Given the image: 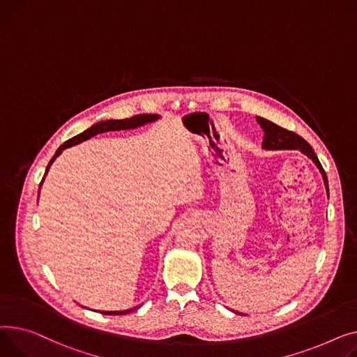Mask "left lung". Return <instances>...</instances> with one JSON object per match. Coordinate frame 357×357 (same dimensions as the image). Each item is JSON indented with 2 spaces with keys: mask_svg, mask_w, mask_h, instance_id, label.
I'll use <instances>...</instances> for the list:
<instances>
[{
  "mask_svg": "<svg viewBox=\"0 0 357 357\" xmlns=\"http://www.w3.org/2000/svg\"><path fill=\"white\" fill-rule=\"evenodd\" d=\"M257 121H258V123L261 125V128L265 132L264 142H262L264 149H266V150H300L301 153L307 154L314 162L317 164L320 172L323 173V178H324L327 192H328V183H327L326 172H324V169L321 167L316 153L312 151L311 145L303 137H300L298 134L292 132V131H288V130L280 127V125L271 122V121H268L265 118L257 116Z\"/></svg>",
  "mask_w": 357,
  "mask_h": 357,
  "instance_id": "1",
  "label": "left lung"
}]
</instances>
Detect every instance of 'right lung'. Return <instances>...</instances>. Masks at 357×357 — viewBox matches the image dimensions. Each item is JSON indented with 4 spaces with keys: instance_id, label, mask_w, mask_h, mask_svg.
<instances>
[{
    "instance_id": "1",
    "label": "right lung",
    "mask_w": 357,
    "mask_h": 357,
    "mask_svg": "<svg viewBox=\"0 0 357 357\" xmlns=\"http://www.w3.org/2000/svg\"><path fill=\"white\" fill-rule=\"evenodd\" d=\"M158 118V115H154V114H142V115H135L132 116L131 119H111V121H103V122H99L96 125H93V127H91L89 130H86L85 132H82L70 139H68L65 144L60 145L56 154L53 155V158L50 160L47 169H46V173L49 172V167L52 165V162L54 161V158L65 150V149H69V146L72 145H76L82 141H86L89 139L91 137H95L98 134H102V132H107V131H119V130H131V128H137V127H141V125L146 123V122H153ZM45 178V177H43ZM41 184V183H40ZM131 310H127V311H100L102 314H125V312H130Z\"/></svg>"
}]
</instances>
